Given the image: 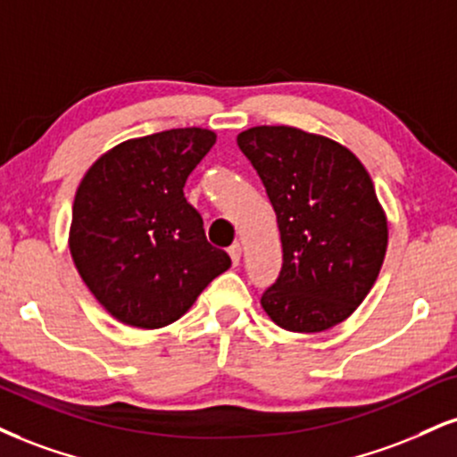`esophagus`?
<instances>
[{"instance_id":"1","label":"esophagus","mask_w":457,"mask_h":457,"mask_svg":"<svg viewBox=\"0 0 457 457\" xmlns=\"http://www.w3.org/2000/svg\"><path fill=\"white\" fill-rule=\"evenodd\" d=\"M228 253H229V257H232L234 266H238V263H240V255H243V246H240L238 243H234V245L228 249Z\"/></svg>"}]
</instances>
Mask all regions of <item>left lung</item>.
Returning a JSON list of instances; mask_svg holds the SVG:
<instances>
[{
	"label": "left lung",
	"mask_w": 457,
	"mask_h": 457,
	"mask_svg": "<svg viewBox=\"0 0 457 457\" xmlns=\"http://www.w3.org/2000/svg\"><path fill=\"white\" fill-rule=\"evenodd\" d=\"M277 212L278 278L262 306L278 328L323 332L345 321L375 285L387 251V219L370 174L349 148L287 125L238 134Z\"/></svg>",
	"instance_id": "1"
}]
</instances>
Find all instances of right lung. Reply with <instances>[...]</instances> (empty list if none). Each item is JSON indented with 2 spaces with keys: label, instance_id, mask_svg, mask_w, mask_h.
<instances>
[{
  "label": "right lung",
  "instance_id": "obj_1",
  "mask_svg": "<svg viewBox=\"0 0 457 457\" xmlns=\"http://www.w3.org/2000/svg\"><path fill=\"white\" fill-rule=\"evenodd\" d=\"M211 129H168L110 148L74 197L70 253L96 300L125 326H170L232 266L185 200L187 176L211 151Z\"/></svg>",
  "mask_w": 457,
  "mask_h": 457
}]
</instances>
